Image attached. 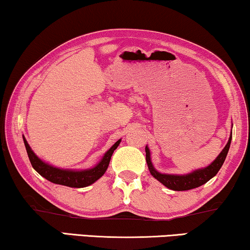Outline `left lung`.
Instances as JSON below:
<instances>
[{
    "mask_svg": "<svg viewBox=\"0 0 250 250\" xmlns=\"http://www.w3.org/2000/svg\"><path fill=\"white\" fill-rule=\"evenodd\" d=\"M231 139H232V132L229 137V140H228L226 147H224L222 152L217 155L216 159L214 160L212 163L207 165L205 167L197 168V170L187 174L161 173V172H159L155 167H154L152 160H150L149 148L148 146H146L145 147L146 162H147V165H148L150 174H152L156 180H159L162 185H164L165 187L175 191L190 190V189L200 187V186L206 184V182L210 180L213 177H215L217 172L220 171L221 167H222L224 161H226L228 152H229Z\"/></svg>",
    "mask_w": 250,
    "mask_h": 250,
    "instance_id": "left-lung-1",
    "label": "left lung"
}]
</instances>
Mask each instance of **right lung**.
<instances>
[{"instance_id": "right-lung-1", "label": "right lung", "mask_w": 250, "mask_h": 250, "mask_svg": "<svg viewBox=\"0 0 250 250\" xmlns=\"http://www.w3.org/2000/svg\"><path fill=\"white\" fill-rule=\"evenodd\" d=\"M23 143L26 146V150L29 157V161L33 167L40 173L42 177H44L46 180L53 182L56 185H62L66 186V187L71 188H83L87 186H90L94 184L95 181H97L102 175L105 173V171L107 170L108 164H110V160L112 154L115 149L118 148L119 144H120L121 139H119L106 153L104 154L102 160L95 165V167L90 168H85V170H71V168H60L53 167V165L46 163V162L41 160L36 154L33 152L29 144L27 143V140L24 137Z\"/></svg>"}]
</instances>
